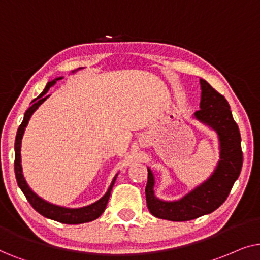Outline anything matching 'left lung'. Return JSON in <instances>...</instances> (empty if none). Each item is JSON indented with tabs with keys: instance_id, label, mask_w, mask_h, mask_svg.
Returning <instances> with one entry per match:
<instances>
[{
	"instance_id": "1",
	"label": "left lung",
	"mask_w": 260,
	"mask_h": 260,
	"mask_svg": "<svg viewBox=\"0 0 260 260\" xmlns=\"http://www.w3.org/2000/svg\"><path fill=\"white\" fill-rule=\"evenodd\" d=\"M200 84V110L193 113L192 117L216 132L220 159L213 174L205 182L176 201H164L154 195L155 177L147 168L148 178L145 189L147 208L158 219L189 221L210 214L226 201L240 175L243 166L241 137L231 107L208 82L201 78Z\"/></svg>"
}]
</instances>
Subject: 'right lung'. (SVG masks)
Here are the masks:
<instances>
[{
	"mask_svg": "<svg viewBox=\"0 0 260 260\" xmlns=\"http://www.w3.org/2000/svg\"><path fill=\"white\" fill-rule=\"evenodd\" d=\"M82 68L77 69V70L72 71V74L77 72L78 70H81ZM63 77H57L54 78L53 81L47 82L46 86H45L44 91L38 96L37 99H34L32 101V106L29 107L28 109L26 110L25 116H23V121L22 123L20 124L19 129H17L16 133V138H15V161H14V170H15V177H16V182L19 188L22 190V192L25 193L26 199L28 200V202L30 203V206L33 207L34 209L37 210L38 213L41 214V215L47 217V219L58 221V222L61 223H67V224H78V223H84V222H90V221L96 220L98 217L102 215V213L105 212L107 203H108L110 192H112V189L114 186V183L116 181L117 175H115V177L113 178L112 183H110L108 190L107 192L103 195L101 199L96 201V202L91 203V205L85 206V207H81V208H68V207H61V206H57L53 205V203L47 202L44 199H41L40 196H38L36 192L33 191L32 189L29 188V185L27 184L25 177H23L22 174V166H21V141H22V137L23 133H25V129L28 124V121L30 119V116L33 115V113L39 108V107L43 105V103L46 101V100L50 98V95H46L48 89L51 88L52 84H54L55 81L58 79H61Z\"/></svg>",
	"mask_w": 260,
	"mask_h": 260,
	"instance_id": "obj_1",
	"label": "right lung"
}]
</instances>
